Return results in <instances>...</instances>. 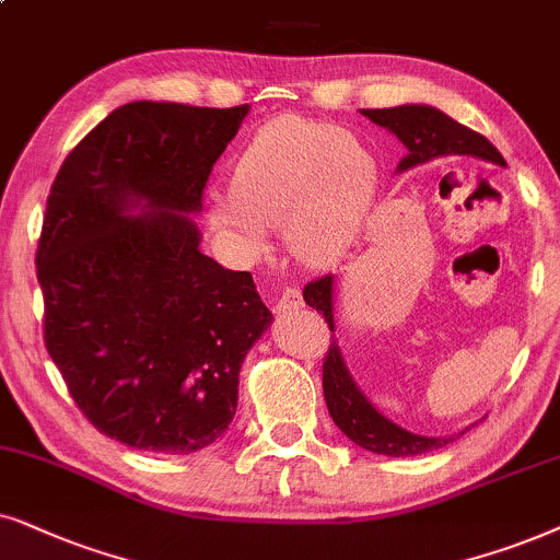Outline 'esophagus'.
<instances>
[{"mask_svg":"<svg viewBox=\"0 0 560 560\" xmlns=\"http://www.w3.org/2000/svg\"><path fill=\"white\" fill-rule=\"evenodd\" d=\"M302 307V292L300 289L289 287L281 292L279 300H276V312H292V310H300Z\"/></svg>","mask_w":560,"mask_h":560,"instance_id":"esophagus-1","label":"esophagus"}]
</instances>
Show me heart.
<instances>
[{"mask_svg":"<svg viewBox=\"0 0 560 560\" xmlns=\"http://www.w3.org/2000/svg\"><path fill=\"white\" fill-rule=\"evenodd\" d=\"M378 163L369 145L327 122H266L230 168V194L207 202V222L243 256L266 250L281 225L287 250L304 266H332L369 225Z\"/></svg>","mask_w":560,"mask_h":560,"instance_id":"1","label":"heart"}]
</instances>
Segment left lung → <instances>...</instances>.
Listing matches in <instances>:
<instances>
[{
	"mask_svg": "<svg viewBox=\"0 0 560 560\" xmlns=\"http://www.w3.org/2000/svg\"><path fill=\"white\" fill-rule=\"evenodd\" d=\"M371 122L378 128L394 132L407 148V155L399 161L397 171H407L422 163L438 159H453V155H471L497 166H506L502 153L489 143L487 138L474 132L466 125L445 115V112L430 107V104H401V107L389 109H361ZM335 276L327 273L323 279L310 281L304 287V302L312 310H317L325 317V323L335 332L332 317V294H335ZM323 392L327 409H330L332 422L346 432V435L361 448L378 456L405 458L420 456V453L443 448L453 438H428L415 435L389 417H384L378 409L366 399V394L358 389V384L350 376V371L342 361L338 340L332 338L330 350H327L323 363Z\"/></svg>",
	"mask_w": 560,
	"mask_h": 560,
	"instance_id": "8db88e82",
	"label": "left lung"
}]
</instances>
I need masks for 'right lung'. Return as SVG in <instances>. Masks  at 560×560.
Listing matches in <instances>:
<instances>
[{
	"label": "right lung",
	"mask_w": 560,
	"mask_h": 560,
	"mask_svg": "<svg viewBox=\"0 0 560 560\" xmlns=\"http://www.w3.org/2000/svg\"><path fill=\"white\" fill-rule=\"evenodd\" d=\"M248 109L122 104L50 186L35 253L43 338L86 420L130 448L218 441L245 355L273 319L248 271L199 250L191 220Z\"/></svg>",
	"instance_id": "right-lung-1"
}]
</instances>
